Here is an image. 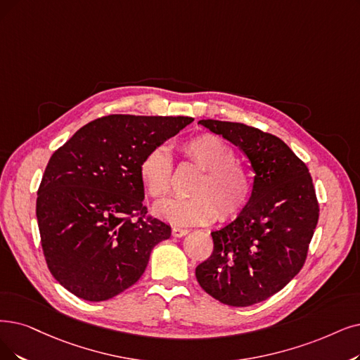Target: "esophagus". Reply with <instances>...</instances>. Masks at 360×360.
I'll return each mask as SVG.
<instances>
[{"label":"esophagus","instance_id":"1","mask_svg":"<svg viewBox=\"0 0 360 360\" xmlns=\"http://www.w3.org/2000/svg\"><path fill=\"white\" fill-rule=\"evenodd\" d=\"M189 233V230L188 229H181V227H174L171 230V235L174 236V238H183V236H186Z\"/></svg>","mask_w":360,"mask_h":360}]
</instances>
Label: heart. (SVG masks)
<instances>
[{
	"label": "heart",
	"mask_w": 360,
	"mask_h": 360,
	"mask_svg": "<svg viewBox=\"0 0 360 360\" xmlns=\"http://www.w3.org/2000/svg\"><path fill=\"white\" fill-rule=\"evenodd\" d=\"M181 150L196 164L199 174L192 188V198L168 199L155 207L158 217L179 226L208 224L219 217L233 219L245 208L252 192L250 172L233 160V152L212 134H200L183 143ZM172 164L165 146H155L141 158L139 177L146 193L164 199L171 191Z\"/></svg>",
	"instance_id": "heart-1"
}]
</instances>
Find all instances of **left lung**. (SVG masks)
<instances>
[{
	"mask_svg": "<svg viewBox=\"0 0 360 360\" xmlns=\"http://www.w3.org/2000/svg\"><path fill=\"white\" fill-rule=\"evenodd\" d=\"M198 124L238 146L254 171L252 192L238 217L211 232L214 250L195 273L220 303L247 307L281 291L303 267L319 219L309 168L285 143L239 122Z\"/></svg>",
	"mask_w": 360,
	"mask_h": 360,
	"instance_id": "1",
	"label": "left lung"
}]
</instances>
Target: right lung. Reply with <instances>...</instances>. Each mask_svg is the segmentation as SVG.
Instances as JSON below:
<instances>
[{"label": "right lung", "instance_id": "right-lung-1", "mask_svg": "<svg viewBox=\"0 0 360 360\" xmlns=\"http://www.w3.org/2000/svg\"><path fill=\"white\" fill-rule=\"evenodd\" d=\"M192 121L108 115L53 153L38 189L37 220L47 266L69 292L87 301L121 294L140 279L156 243L171 236L167 223L145 219L139 165Z\"/></svg>", "mask_w": 360, "mask_h": 360}]
</instances>
